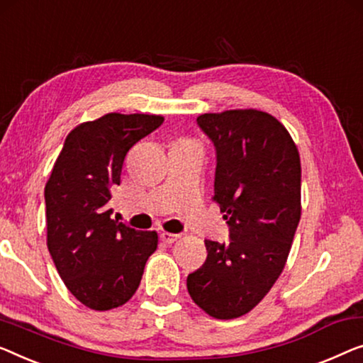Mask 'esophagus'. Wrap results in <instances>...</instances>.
<instances>
[{"mask_svg": "<svg viewBox=\"0 0 363 363\" xmlns=\"http://www.w3.org/2000/svg\"><path fill=\"white\" fill-rule=\"evenodd\" d=\"M178 238H180L178 234H170V233H165V230H164V233H160L162 242H165V244H173Z\"/></svg>", "mask_w": 363, "mask_h": 363, "instance_id": "1", "label": "esophagus"}]
</instances>
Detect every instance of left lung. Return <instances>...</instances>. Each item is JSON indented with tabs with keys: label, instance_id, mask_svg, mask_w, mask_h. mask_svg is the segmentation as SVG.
Returning <instances> with one entry per match:
<instances>
[{
	"label": "left lung",
	"instance_id": "8db88e82",
	"mask_svg": "<svg viewBox=\"0 0 363 363\" xmlns=\"http://www.w3.org/2000/svg\"><path fill=\"white\" fill-rule=\"evenodd\" d=\"M196 121L216 147L213 201L229 240H204L206 262L186 288L209 316L234 319L254 309L285 269L301 218V162L285 125L265 111L229 109Z\"/></svg>",
	"mask_w": 363,
	"mask_h": 363
}]
</instances>
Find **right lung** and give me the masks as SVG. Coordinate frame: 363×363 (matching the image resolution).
I'll list each match as a JSON object with an SVG mask.
<instances>
[{
    "label": "right lung",
    "instance_id": "obj_1",
    "mask_svg": "<svg viewBox=\"0 0 363 363\" xmlns=\"http://www.w3.org/2000/svg\"><path fill=\"white\" fill-rule=\"evenodd\" d=\"M164 123L157 114L109 113L67 135L45 183L47 247L68 291L86 308L128 303L159 244L155 230L111 219L108 203L130 147Z\"/></svg>",
    "mask_w": 363,
    "mask_h": 363
}]
</instances>
